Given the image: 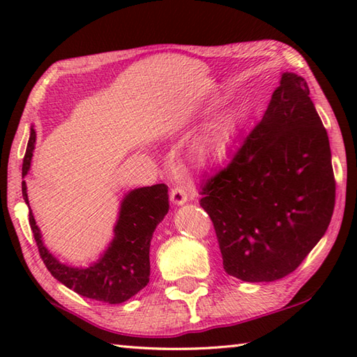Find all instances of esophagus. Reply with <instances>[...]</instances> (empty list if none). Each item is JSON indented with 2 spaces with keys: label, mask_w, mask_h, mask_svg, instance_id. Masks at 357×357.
I'll list each match as a JSON object with an SVG mask.
<instances>
[{
  "label": "esophagus",
  "mask_w": 357,
  "mask_h": 357,
  "mask_svg": "<svg viewBox=\"0 0 357 357\" xmlns=\"http://www.w3.org/2000/svg\"><path fill=\"white\" fill-rule=\"evenodd\" d=\"M170 199L172 202L174 204V206H183V204H185L188 201V195L187 192L184 190L183 187H173L172 192H170Z\"/></svg>",
  "instance_id": "esophagus-1"
}]
</instances>
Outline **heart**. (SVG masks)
<instances>
[{
	"label": "heart",
	"mask_w": 357,
	"mask_h": 357,
	"mask_svg": "<svg viewBox=\"0 0 357 357\" xmlns=\"http://www.w3.org/2000/svg\"><path fill=\"white\" fill-rule=\"evenodd\" d=\"M219 149H221V142H219L216 136H208V138H206L199 144L198 153L202 158H211L219 153Z\"/></svg>",
	"instance_id": "heart-1"
}]
</instances>
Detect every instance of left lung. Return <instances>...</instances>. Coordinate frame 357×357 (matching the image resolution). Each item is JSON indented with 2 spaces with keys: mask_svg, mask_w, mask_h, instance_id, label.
Here are the masks:
<instances>
[{
  "mask_svg": "<svg viewBox=\"0 0 357 357\" xmlns=\"http://www.w3.org/2000/svg\"><path fill=\"white\" fill-rule=\"evenodd\" d=\"M199 193L230 276L271 282L299 267L336 196L328 135L304 78L282 73L261 123Z\"/></svg>",
  "mask_w": 357,
  "mask_h": 357,
  "instance_id": "obj_1",
  "label": "left lung"
}]
</instances>
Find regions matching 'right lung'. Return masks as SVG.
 <instances>
[{"instance_id": "right-lung-1", "label": "right lung", "mask_w": 357, "mask_h": 357, "mask_svg": "<svg viewBox=\"0 0 357 357\" xmlns=\"http://www.w3.org/2000/svg\"><path fill=\"white\" fill-rule=\"evenodd\" d=\"M36 133L30 128V139L22 161V178L30 169ZM165 184L141 187L128 192L121 201L119 216L112 242L100 259L86 268L59 262L45 248L32 210L29 224L40 256L52 276L84 298L107 304H121L141 291L150 278V241L156 225L169 211V190ZM22 198L29 206L27 185L22 181Z\"/></svg>"}]
</instances>
